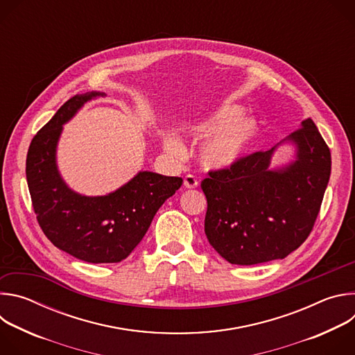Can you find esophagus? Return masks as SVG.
I'll return each mask as SVG.
<instances>
[{
	"mask_svg": "<svg viewBox=\"0 0 355 355\" xmlns=\"http://www.w3.org/2000/svg\"><path fill=\"white\" fill-rule=\"evenodd\" d=\"M184 185H185V188H189V189L196 188V187H198V180H196L193 175L188 174V175H185V178H184Z\"/></svg>",
	"mask_w": 355,
	"mask_h": 355,
	"instance_id": "obj_1",
	"label": "esophagus"
}]
</instances>
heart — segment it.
Returning <instances> with one entry per match:
<instances>
[{
	"label": "heart",
	"instance_id": "b5f03b06",
	"mask_svg": "<svg viewBox=\"0 0 355 355\" xmlns=\"http://www.w3.org/2000/svg\"><path fill=\"white\" fill-rule=\"evenodd\" d=\"M241 108L223 105L207 118L184 130L193 137L202 138L198 146V160L207 170H227L244 155L245 148L257 133V123L252 118H239ZM163 146L167 153L180 157L184 153L182 143L173 135H164Z\"/></svg>",
	"mask_w": 355,
	"mask_h": 355
}]
</instances>
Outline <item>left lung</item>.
Returning a JSON list of instances; mask_svg holds the SVG:
<instances>
[{"label":"left lung","mask_w":355,"mask_h":355,"mask_svg":"<svg viewBox=\"0 0 355 355\" xmlns=\"http://www.w3.org/2000/svg\"><path fill=\"white\" fill-rule=\"evenodd\" d=\"M282 142L295 147L294 160L272 169L273 151ZM330 171V150L311 118L271 150L211 171L200 182L208 241L230 264L285 259L312 232Z\"/></svg>","instance_id":"left-lung-1"}]
</instances>
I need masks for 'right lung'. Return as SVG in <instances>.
I'll use <instances>...</instances> for the list:
<instances>
[{
  "label": "right lung",
  "instance_id": "right-lung-1",
  "mask_svg": "<svg viewBox=\"0 0 355 355\" xmlns=\"http://www.w3.org/2000/svg\"><path fill=\"white\" fill-rule=\"evenodd\" d=\"M104 92L70 98L32 139L26 156V180L36 219L58 248L92 263H119L140 243L156 212L182 185V178L139 171L114 192L87 196L62 178L56 153L67 123L88 101Z\"/></svg>",
  "mask_w": 355,
  "mask_h": 355
}]
</instances>
